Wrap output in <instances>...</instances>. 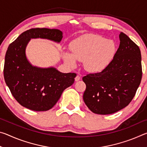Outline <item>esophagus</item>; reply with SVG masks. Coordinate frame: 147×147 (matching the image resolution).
<instances>
[{
	"label": "esophagus",
	"mask_w": 147,
	"mask_h": 147,
	"mask_svg": "<svg viewBox=\"0 0 147 147\" xmlns=\"http://www.w3.org/2000/svg\"><path fill=\"white\" fill-rule=\"evenodd\" d=\"M80 80V76L79 75H77L76 77H75V81L76 82H78Z\"/></svg>",
	"instance_id": "1"
}]
</instances>
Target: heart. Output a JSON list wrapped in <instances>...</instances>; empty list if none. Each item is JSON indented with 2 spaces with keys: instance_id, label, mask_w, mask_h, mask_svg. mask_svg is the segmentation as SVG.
Segmentation results:
<instances>
[{
  "instance_id": "heart-1",
  "label": "heart",
  "mask_w": 147,
  "mask_h": 147,
  "mask_svg": "<svg viewBox=\"0 0 147 147\" xmlns=\"http://www.w3.org/2000/svg\"><path fill=\"white\" fill-rule=\"evenodd\" d=\"M71 55L63 54V59L69 65L74 67L75 60L84 61L86 71L100 73L108 67L117 52V45L111 39L95 34L86 35L74 39L70 45Z\"/></svg>"
}]
</instances>
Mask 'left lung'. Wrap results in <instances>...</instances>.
Returning a JSON list of instances; mask_svg holds the SVG:
<instances>
[{"label":"left lung","mask_w":147,"mask_h":147,"mask_svg":"<svg viewBox=\"0 0 147 147\" xmlns=\"http://www.w3.org/2000/svg\"><path fill=\"white\" fill-rule=\"evenodd\" d=\"M120 45L110 65L98 73L82 78L86 85L83 99L96 114L108 115L127 106L135 96L142 78L139 47L123 32Z\"/></svg>","instance_id":"obj_1"}]
</instances>
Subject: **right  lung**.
<instances>
[{
	"instance_id": "obj_1",
	"label": "right lung",
	"mask_w": 147,
	"mask_h": 147,
	"mask_svg": "<svg viewBox=\"0 0 147 147\" xmlns=\"http://www.w3.org/2000/svg\"><path fill=\"white\" fill-rule=\"evenodd\" d=\"M63 38L58 29L32 28L22 33L9 45L4 67V77L12 95L25 108L36 111L51 109L63 91L73 85L76 73H62L54 67L33 66L26 56V48L33 38L59 43Z\"/></svg>"
}]
</instances>
